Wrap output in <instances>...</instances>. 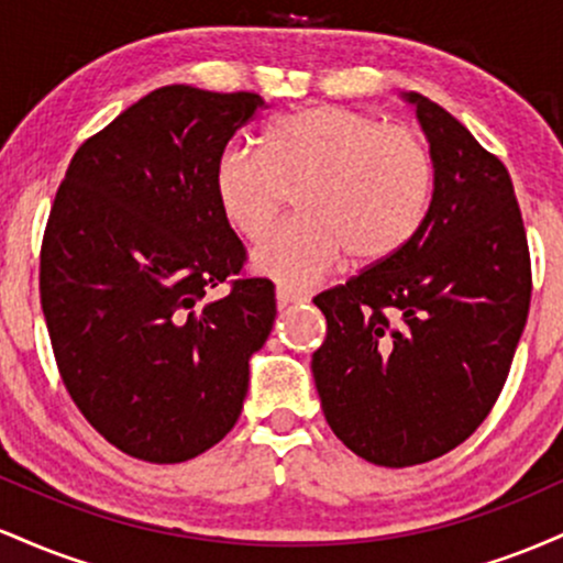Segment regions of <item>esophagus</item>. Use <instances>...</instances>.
I'll use <instances>...</instances> for the list:
<instances>
[{"instance_id": "obj_1", "label": "esophagus", "mask_w": 563, "mask_h": 563, "mask_svg": "<svg viewBox=\"0 0 563 563\" xmlns=\"http://www.w3.org/2000/svg\"><path fill=\"white\" fill-rule=\"evenodd\" d=\"M275 299H277V307H288V303H299V301H307L309 296L307 294H299V290H290V288H277L275 290Z\"/></svg>"}]
</instances>
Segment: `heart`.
Returning a JSON list of instances; mask_svg holds the SVG:
<instances>
[{
	"label": "heart",
	"instance_id": "heart-1",
	"mask_svg": "<svg viewBox=\"0 0 563 563\" xmlns=\"http://www.w3.org/2000/svg\"><path fill=\"white\" fill-rule=\"evenodd\" d=\"M434 185V156L416 129L333 102L275 119L262 151L228 145L214 169L219 209L245 241H262L296 192L301 217L254 254V267L286 288L312 286L346 256L367 267L402 254Z\"/></svg>",
	"mask_w": 563,
	"mask_h": 563
}]
</instances>
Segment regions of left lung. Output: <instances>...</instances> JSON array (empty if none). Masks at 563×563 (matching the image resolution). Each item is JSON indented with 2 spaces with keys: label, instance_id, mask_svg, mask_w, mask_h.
<instances>
[{
  "label": "left lung",
  "instance_id": "left-lung-1",
  "mask_svg": "<svg viewBox=\"0 0 563 563\" xmlns=\"http://www.w3.org/2000/svg\"><path fill=\"white\" fill-rule=\"evenodd\" d=\"M437 166L402 254L322 290L312 376L333 434L386 468L434 461L479 429L527 325L532 262L503 161L455 115L410 92Z\"/></svg>",
  "mask_w": 563,
  "mask_h": 563
}]
</instances>
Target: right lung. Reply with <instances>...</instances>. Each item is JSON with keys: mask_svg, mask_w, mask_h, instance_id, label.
Returning <instances> with one entry per match:
<instances>
[{"mask_svg": "<svg viewBox=\"0 0 563 563\" xmlns=\"http://www.w3.org/2000/svg\"><path fill=\"white\" fill-rule=\"evenodd\" d=\"M262 108L254 92L153 89L81 142L55 192L38 296L57 371L97 434L137 461L214 448L273 331L275 286L243 273L214 192L219 153Z\"/></svg>", "mask_w": 563, "mask_h": 563, "instance_id": "obj_1", "label": "right lung"}]
</instances>
